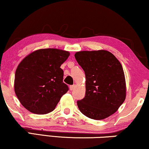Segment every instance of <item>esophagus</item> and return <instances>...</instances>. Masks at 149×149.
Here are the masks:
<instances>
[{
	"label": "esophagus",
	"mask_w": 149,
	"mask_h": 149,
	"mask_svg": "<svg viewBox=\"0 0 149 149\" xmlns=\"http://www.w3.org/2000/svg\"><path fill=\"white\" fill-rule=\"evenodd\" d=\"M75 87H76V85H70V89L71 91H72V90H73V89L75 88Z\"/></svg>",
	"instance_id": "obj_1"
}]
</instances>
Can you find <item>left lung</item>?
<instances>
[{
  "label": "left lung",
  "mask_w": 149,
  "mask_h": 149,
  "mask_svg": "<svg viewBox=\"0 0 149 149\" xmlns=\"http://www.w3.org/2000/svg\"><path fill=\"white\" fill-rule=\"evenodd\" d=\"M74 57L86 79L84 98L77 101L79 110L92 119L109 117L125 100V79L121 63L106 50L78 52Z\"/></svg>",
  "instance_id": "1"
}]
</instances>
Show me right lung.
I'll return each instance as SVG.
<instances>
[{
  "mask_svg": "<svg viewBox=\"0 0 149 149\" xmlns=\"http://www.w3.org/2000/svg\"><path fill=\"white\" fill-rule=\"evenodd\" d=\"M69 56L66 51L41 49L22 60L15 71L14 90L25 109L38 115L54 111L68 90L60 66Z\"/></svg>",
  "mask_w": 149,
  "mask_h": 149,
  "instance_id": "1",
  "label": "right lung"
}]
</instances>
